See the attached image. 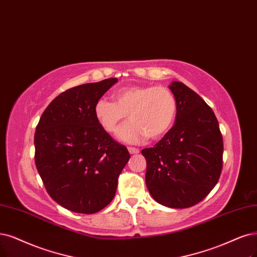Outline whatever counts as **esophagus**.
I'll use <instances>...</instances> for the list:
<instances>
[{"mask_svg": "<svg viewBox=\"0 0 257 257\" xmlns=\"http://www.w3.org/2000/svg\"><path fill=\"white\" fill-rule=\"evenodd\" d=\"M128 151L131 155H137L140 153V149L136 148V147H128Z\"/></svg>", "mask_w": 257, "mask_h": 257, "instance_id": "obj_1", "label": "esophagus"}]
</instances>
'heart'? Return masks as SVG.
Returning <instances> with one entry per match:
<instances>
[{
	"mask_svg": "<svg viewBox=\"0 0 257 257\" xmlns=\"http://www.w3.org/2000/svg\"><path fill=\"white\" fill-rule=\"evenodd\" d=\"M113 100L98 99L94 114L102 128L116 134L129 115L118 138L130 144H139L149 137L160 139L172 128L177 115V99L165 87H123L113 93Z\"/></svg>",
	"mask_w": 257,
	"mask_h": 257,
	"instance_id": "b5f03b06",
	"label": "heart"
}]
</instances>
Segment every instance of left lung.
<instances>
[{"label":"left lung","mask_w":257,"mask_h":257,"mask_svg":"<svg viewBox=\"0 0 257 257\" xmlns=\"http://www.w3.org/2000/svg\"><path fill=\"white\" fill-rule=\"evenodd\" d=\"M177 99L176 122L155 147L142 150L146 186L160 204L191 207L210 194L222 170L223 142L211 107L183 82L169 85Z\"/></svg>","instance_id":"8db88e82"}]
</instances>
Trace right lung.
<instances>
[{
    "instance_id": "add662e5",
    "label": "right lung",
    "mask_w": 257,
    "mask_h": 257,
    "mask_svg": "<svg viewBox=\"0 0 257 257\" xmlns=\"http://www.w3.org/2000/svg\"><path fill=\"white\" fill-rule=\"evenodd\" d=\"M117 78L77 85L59 94L35 132V162L46 192L66 210L94 214L114 198L130 155L94 114V106Z\"/></svg>"
}]
</instances>
